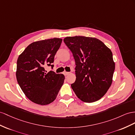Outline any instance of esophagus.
Here are the masks:
<instances>
[{
  "label": "esophagus",
  "mask_w": 135,
  "mask_h": 135,
  "mask_svg": "<svg viewBox=\"0 0 135 135\" xmlns=\"http://www.w3.org/2000/svg\"><path fill=\"white\" fill-rule=\"evenodd\" d=\"M63 74H64V75L65 76H67V75H68L69 74H70V72L64 71V72H63Z\"/></svg>",
  "instance_id": "34e87169"
}]
</instances>
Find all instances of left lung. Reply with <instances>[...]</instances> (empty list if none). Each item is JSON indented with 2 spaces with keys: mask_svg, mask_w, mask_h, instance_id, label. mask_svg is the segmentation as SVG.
Masks as SVG:
<instances>
[{
  "mask_svg": "<svg viewBox=\"0 0 135 135\" xmlns=\"http://www.w3.org/2000/svg\"><path fill=\"white\" fill-rule=\"evenodd\" d=\"M64 42L75 61L76 80L71 87L81 101L99 100L111 85L115 64L111 51L95 37H67Z\"/></svg>",
  "mask_w": 135,
  "mask_h": 135,
  "instance_id": "left-lung-1",
  "label": "left lung"
}]
</instances>
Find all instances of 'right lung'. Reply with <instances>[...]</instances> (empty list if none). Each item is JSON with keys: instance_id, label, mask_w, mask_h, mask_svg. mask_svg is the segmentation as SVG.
Wrapping results in <instances>:
<instances>
[{"instance_id": "right-lung-1", "label": "right lung", "mask_w": 135, "mask_h": 135, "mask_svg": "<svg viewBox=\"0 0 135 135\" xmlns=\"http://www.w3.org/2000/svg\"><path fill=\"white\" fill-rule=\"evenodd\" d=\"M62 39L53 38L33 42L19 55L17 60L16 79L24 94L31 101L40 105L54 102L63 85L64 75L52 71L54 57Z\"/></svg>"}]
</instances>
